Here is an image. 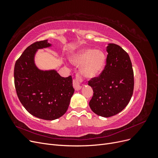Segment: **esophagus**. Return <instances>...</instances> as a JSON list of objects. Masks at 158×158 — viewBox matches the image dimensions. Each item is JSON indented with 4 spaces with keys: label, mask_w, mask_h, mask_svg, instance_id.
<instances>
[{
    "label": "esophagus",
    "mask_w": 158,
    "mask_h": 158,
    "mask_svg": "<svg viewBox=\"0 0 158 158\" xmlns=\"http://www.w3.org/2000/svg\"><path fill=\"white\" fill-rule=\"evenodd\" d=\"M80 81H81V78L79 76V75L77 74V76H76V79L73 80V86L76 90L78 91L82 88V86H81L80 83Z\"/></svg>",
    "instance_id": "esophagus-1"
}]
</instances>
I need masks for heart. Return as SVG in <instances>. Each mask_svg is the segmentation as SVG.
Wrapping results in <instances>:
<instances>
[{"instance_id":"obj_1","label":"heart","mask_w":158,"mask_h":158,"mask_svg":"<svg viewBox=\"0 0 158 158\" xmlns=\"http://www.w3.org/2000/svg\"><path fill=\"white\" fill-rule=\"evenodd\" d=\"M72 61L82 66V74L86 78H94L101 74L106 63V56L101 50L83 49L73 56Z\"/></svg>"}]
</instances>
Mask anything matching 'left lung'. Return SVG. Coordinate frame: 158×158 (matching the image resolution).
Returning a JSON list of instances; mask_svg holds the SVG:
<instances>
[{"instance_id": "left-lung-1", "label": "left lung", "mask_w": 158, "mask_h": 158, "mask_svg": "<svg viewBox=\"0 0 158 158\" xmlns=\"http://www.w3.org/2000/svg\"><path fill=\"white\" fill-rule=\"evenodd\" d=\"M106 65L98 77L88 82L94 91L89 105L99 116L109 117L126 107L134 90V73L130 57L120 46L106 47Z\"/></svg>"}]
</instances>
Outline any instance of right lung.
Returning <instances> with one entry per match:
<instances>
[{"label": "right lung", "instance_id": "obj_1", "mask_svg": "<svg viewBox=\"0 0 158 158\" xmlns=\"http://www.w3.org/2000/svg\"><path fill=\"white\" fill-rule=\"evenodd\" d=\"M52 45L48 40L37 41L27 47L14 66V84L22 106L31 114L52 121L62 117L69 108L74 92L72 76L64 78L55 70L37 67L38 49Z\"/></svg>", "mask_w": 158, "mask_h": 158}]
</instances>
